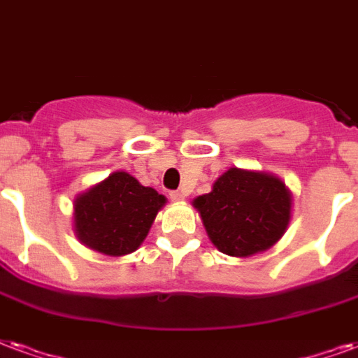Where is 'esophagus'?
<instances>
[{
    "label": "esophagus",
    "instance_id": "34e87169",
    "mask_svg": "<svg viewBox=\"0 0 358 358\" xmlns=\"http://www.w3.org/2000/svg\"><path fill=\"white\" fill-rule=\"evenodd\" d=\"M169 197L173 199V201H182V199L185 197L184 193H182V191H171V193H169Z\"/></svg>",
    "mask_w": 358,
    "mask_h": 358
}]
</instances>
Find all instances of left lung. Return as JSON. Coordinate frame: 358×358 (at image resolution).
<instances>
[{"label":"left lung","mask_w":358,"mask_h":358,"mask_svg":"<svg viewBox=\"0 0 358 358\" xmlns=\"http://www.w3.org/2000/svg\"><path fill=\"white\" fill-rule=\"evenodd\" d=\"M210 240L222 253L250 257L282 238L291 220V195L282 180L229 169L195 199Z\"/></svg>","instance_id":"8db88e82"}]
</instances>
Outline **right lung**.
Returning a JSON list of instances; mask_svg holds the SVG:
<instances>
[{
    "instance_id": "add662e5",
    "label": "right lung",
    "mask_w": 358,
    "mask_h": 358,
    "mask_svg": "<svg viewBox=\"0 0 358 358\" xmlns=\"http://www.w3.org/2000/svg\"><path fill=\"white\" fill-rule=\"evenodd\" d=\"M165 197L127 173H113L75 201V231L105 255H127L143 244Z\"/></svg>"
}]
</instances>
